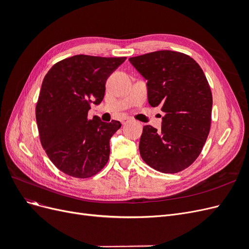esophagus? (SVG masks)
<instances>
[{
	"instance_id": "1",
	"label": "esophagus",
	"mask_w": 249,
	"mask_h": 249,
	"mask_svg": "<svg viewBox=\"0 0 249 249\" xmlns=\"http://www.w3.org/2000/svg\"><path fill=\"white\" fill-rule=\"evenodd\" d=\"M129 122H130V118H127V117H124V118L122 119V124H125L126 123H129Z\"/></svg>"
}]
</instances>
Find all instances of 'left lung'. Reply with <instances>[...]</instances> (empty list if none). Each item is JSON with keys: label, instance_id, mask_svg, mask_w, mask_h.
<instances>
[{"label": "left lung", "instance_id": "obj_1", "mask_svg": "<svg viewBox=\"0 0 249 249\" xmlns=\"http://www.w3.org/2000/svg\"><path fill=\"white\" fill-rule=\"evenodd\" d=\"M129 60L147 80L150 106L165 113L160 132L143 126L141 158L160 172L182 171L197 159L210 132L213 97L205 73L194 59L175 51Z\"/></svg>", "mask_w": 249, "mask_h": 249}]
</instances>
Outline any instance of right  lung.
<instances>
[{"label": "right lung", "mask_w": 249, "mask_h": 249, "mask_svg": "<svg viewBox=\"0 0 249 249\" xmlns=\"http://www.w3.org/2000/svg\"><path fill=\"white\" fill-rule=\"evenodd\" d=\"M125 57L76 55L52 66L36 104V123L43 149L65 175L87 178L107 164L110 138L122 124L88 118L91 105L105 95L106 81Z\"/></svg>", "instance_id": "right-lung-1"}]
</instances>
